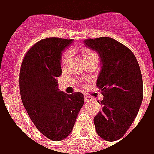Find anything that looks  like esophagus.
Listing matches in <instances>:
<instances>
[{"label":"esophagus","instance_id":"34e87169","mask_svg":"<svg viewBox=\"0 0 154 154\" xmlns=\"http://www.w3.org/2000/svg\"><path fill=\"white\" fill-rule=\"evenodd\" d=\"M94 98L89 96H85V103H91V102H93Z\"/></svg>","mask_w":154,"mask_h":154}]
</instances>
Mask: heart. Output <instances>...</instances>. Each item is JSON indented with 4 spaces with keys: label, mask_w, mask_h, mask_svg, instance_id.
Returning <instances> with one entry per match:
<instances>
[{
    "label": "heart",
    "mask_w": 154,
    "mask_h": 154,
    "mask_svg": "<svg viewBox=\"0 0 154 154\" xmlns=\"http://www.w3.org/2000/svg\"><path fill=\"white\" fill-rule=\"evenodd\" d=\"M82 54H83V57L84 59H86V58H89L91 57H92L94 55H97V53L93 51L90 50V49H87V48H84L83 51H82ZM71 57V51L68 50L65 51L63 53V56H62V62L63 63H67L69 59Z\"/></svg>",
    "instance_id": "b5f03b06"
}]
</instances>
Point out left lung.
Here are the masks:
<instances>
[{
    "mask_svg": "<svg viewBox=\"0 0 154 154\" xmlns=\"http://www.w3.org/2000/svg\"><path fill=\"white\" fill-rule=\"evenodd\" d=\"M85 44L98 52L103 65L97 80L103 110L94 118L96 131L105 141H116L131 127L142 104L140 66L132 51L113 38L86 39Z\"/></svg>",
    "mask_w": 154,
    "mask_h": 154,
    "instance_id": "obj_1",
    "label": "left lung"
}]
</instances>
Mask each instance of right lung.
Segmentation results:
<instances>
[{
  "label": "right lung",
  "mask_w": 154,
  "mask_h": 154,
  "mask_svg": "<svg viewBox=\"0 0 154 154\" xmlns=\"http://www.w3.org/2000/svg\"><path fill=\"white\" fill-rule=\"evenodd\" d=\"M72 42V39L57 37L42 39L29 49L20 68L23 104L36 128L54 142L71 133L84 104L82 93L68 95L57 87L62 51Z\"/></svg>",
  "instance_id": "add662e5"
}]
</instances>
